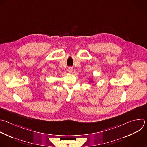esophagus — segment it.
I'll return each instance as SVG.
<instances>
[{
	"instance_id": "34e87169",
	"label": "esophagus",
	"mask_w": 147,
	"mask_h": 147,
	"mask_svg": "<svg viewBox=\"0 0 147 147\" xmlns=\"http://www.w3.org/2000/svg\"><path fill=\"white\" fill-rule=\"evenodd\" d=\"M73 69L72 67H69L68 68V69H67L68 71L70 72V73H71V72L73 71Z\"/></svg>"
}]
</instances>
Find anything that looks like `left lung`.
Wrapping results in <instances>:
<instances>
[{
  "mask_svg": "<svg viewBox=\"0 0 147 147\" xmlns=\"http://www.w3.org/2000/svg\"><path fill=\"white\" fill-rule=\"evenodd\" d=\"M91 82H92V81H91Z\"/></svg>",
  "mask_w": 147,
  "mask_h": 147,
  "instance_id": "8db88e82",
  "label": "left lung"
}]
</instances>
